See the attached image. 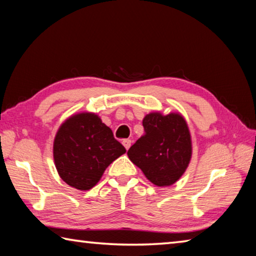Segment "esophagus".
Instances as JSON below:
<instances>
[{
    "label": "esophagus",
    "mask_w": 256,
    "mask_h": 256,
    "mask_svg": "<svg viewBox=\"0 0 256 256\" xmlns=\"http://www.w3.org/2000/svg\"><path fill=\"white\" fill-rule=\"evenodd\" d=\"M122 145L124 146L126 150H129V147H130V145H132V140H124Z\"/></svg>",
    "instance_id": "esophagus-1"
}]
</instances>
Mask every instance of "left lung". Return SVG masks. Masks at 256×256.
Segmentation results:
<instances>
[{
  "label": "left lung",
  "mask_w": 256,
  "mask_h": 256,
  "mask_svg": "<svg viewBox=\"0 0 256 256\" xmlns=\"http://www.w3.org/2000/svg\"><path fill=\"white\" fill-rule=\"evenodd\" d=\"M145 135L128 150V158L158 186L176 183L186 172L192 154L191 136L178 114L152 112L142 120Z\"/></svg>",
  "instance_id": "1"
}]
</instances>
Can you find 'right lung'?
I'll return each instance as SVG.
<instances>
[{
	"instance_id": "right-lung-1",
	"label": "right lung",
	"mask_w": 256,
	"mask_h": 256,
	"mask_svg": "<svg viewBox=\"0 0 256 256\" xmlns=\"http://www.w3.org/2000/svg\"><path fill=\"white\" fill-rule=\"evenodd\" d=\"M126 148L96 114L83 112L62 124L54 140V160L62 180L78 190H90Z\"/></svg>"
}]
</instances>
